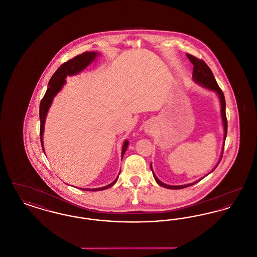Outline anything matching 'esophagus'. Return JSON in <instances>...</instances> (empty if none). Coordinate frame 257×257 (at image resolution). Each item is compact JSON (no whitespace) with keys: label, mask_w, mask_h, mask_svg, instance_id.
Segmentation results:
<instances>
[{"label":"esophagus","mask_w":257,"mask_h":257,"mask_svg":"<svg viewBox=\"0 0 257 257\" xmlns=\"http://www.w3.org/2000/svg\"><path fill=\"white\" fill-rule=\"evenodd\" d=\"M151 129H152V128H151V127H150V126H148V127H147V129H146V131H147V132H148V133H149V132H151Z\"/></svg>","instance_id":"34e87169"}]
</instances>
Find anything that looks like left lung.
Returning <instances> with one entry per match:
<instances>
[{
    "label": "left lung",
    "instance_id": "obj_1",
    "mask_svg": "<svg viewBox=\"0 0 257 257\" xmlns=\"http://www.w3.org/2000/svg\"><path fill=\"white\" fill-rule=\"evenodd\" d=\"M188 59L193 63L194 65V72H193V78L194 80L197 82L198 84L202 85V86L207 87L209 89H212L214 91H216L219 95L220 100V105H221V117H222V122H223V127H224V140L226 139V134H227V119H226V114H225V99L222 90L220 89V86L218 85L212 70L209 68L207 64L205 63V61L196 58L195 56H192L190 54H187ZM222 157V156H221ZM221 160V158H220ZM152 171V168H151ZM153 172V171H152ZM153 176L156 180V182L159 184L160 186L165 187L167 189H172V190H178V189H184L187 188L189 186H192L195 183H197L198 181H196L195 183L188 184V185H182V186H170L167 184H164L161 182L159 179L155 176V174L153 173Z\"/></svg>",
    "mask_w": 257,
    "mask_h": 257
}]
</instances>
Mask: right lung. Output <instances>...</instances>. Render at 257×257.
Segmentation results:
<instances>
[{"instance_id":"obj_1","label":"right lung","mask_w":257,"mask_h":257,"mask_svg":"<svg viewBox=\"0 0 257 257\" xmlns=\"http://www.w3.org/2000/svg\"><path fill=\"white\" fill-rule=\"evenodd\" d=\"M97 56V53L94 52H85L81 55H78L76 57H74L73 59L69 60V61H65L64 63H62L61 66L57 69V71L54 73V75L51 77L50 79L49 84H48V88L44 94L43 98L41 99L40 105H39V118H40V142H41V147L43 149V142H42V136H43V131H44V124H45V117L47 114V111L49 110L50 105L52 104L53 98L54 96L61 90V86H63V84L65 83V78L66 76H71L74 74H77L80 71H82L84 68H86V66L95 59V57ZM129 145L128 141L124 142V145L122 147V152H121V156L124 155L127 147ZM118 177L112 182L109 184L105 187L102 188H98V189H82L85 191H102V190H106L108 188L111 187L112 185L117 181Z\"/></svg>"}]
</instances>
